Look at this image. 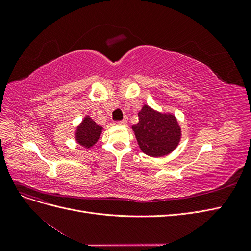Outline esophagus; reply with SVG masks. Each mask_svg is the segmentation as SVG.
Returning a JSON list of instances; mask_svg holds the SVG:
<instances>
[{
  "instance_id": "obj_1",
  "label": "esophagus",
  "mask_w": 251,
  "mask_h": 251,
  "mask_svg": "<svg viewBox=\"0 0 251 251\" xmlns=\"http://www.w3.org/2000/svg\"><path fill=\"white\" fill-rule=\"evenodd\" d=\"M118 125L119 126H126L127 125V118L125 117L121 121H118Z\"/></svg>"
}]
</instances>
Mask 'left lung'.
<instances>
[{"label":"left lung","instance_id":"1","mask_svg":"<svg viewBox=\"0 0 251 251\" xmlns=\"http://www.w3.org/2000/svg\"><path fill=\"white\" fill-rule=\"evenodd\" d=\"M139 123L132 130L142 153L161 158L171 154L179 146L182 130L173 113H163L144 104L138 113Z\"/></svg>","mask_w":251,"mask_h":251}]
</instances>
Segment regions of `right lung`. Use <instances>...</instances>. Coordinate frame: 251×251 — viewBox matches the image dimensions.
<instances>
[{
  "label": "right lung",
  "instance_id": "obj_1",
  "mask_svg": "<svg viewBox=\"0 0 251 251\" xmlns=\"http://www.w3.org/2000/svg\"><path fill=\"white\" fill-rule=\"evenodd\" d=\"M103 127L97 125L89 115H85L74 131V140L80 147L91 149L100 140Z\"/></svg>",
  "mask_w": 251,
  "mask_h": 251
}]
</instances>
